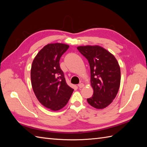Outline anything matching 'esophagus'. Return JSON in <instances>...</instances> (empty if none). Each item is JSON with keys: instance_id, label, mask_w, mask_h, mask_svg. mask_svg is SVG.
I'll return each mask as SVG.
<instances>
[{"instance_id": "obj_1", "label": "esophagus", "mask_w": 147, "mask_h": 147, "mask_svg": "<svg viewBox=\"0 0 147 147\" xmlns=\"http://www.w3.org/2000/svg\"><path fill=\"white\" fill-rule=\"evenodd\" d=\"M84 86H85V85H84L83 83H80L79 85H78V87H79V88H83V87H84Z\"/></svg>"}]
</instances>
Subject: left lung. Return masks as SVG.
Listing matches in <instances>:
<instances>
[{"mask_svg": "<svg viewBox=\"0 0 147 147\" xmlns=\"http://www.w3.org/2000/svg\"><path fill=\"white\" fill-rule=\"evenodd\" d=\"M79 52L88 61L93 89L88 103L97 109L110 105L116 96L121 83V69L111 53L98 45L79 46Z\"/></svg>", "mask_w": 147, "mask_h": 147, "instance_id": "8db88e82", "label": "left lung"}]
</instances>
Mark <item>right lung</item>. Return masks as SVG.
Returning a JSON list of instances; mask_svg holds the SVG:
<instances>
[{
	"instance_id": "1",
	"label": "right lung",
	"mask_w": 147,
	"mask_h": 147,
	"mask_svg": "<svg viewBox=\"0 0 147 147\" xmlns=\"http://www.w3.org/2000/svg\"><path fill=\"white\" fill-rule=\"evenodd\" d=\"M69 46L49 43L40 50L31 68V81L37 99L45 107L59 111L67 104L73 89L65 82L59 61Z\"/></svg>"
}]
</instances>
